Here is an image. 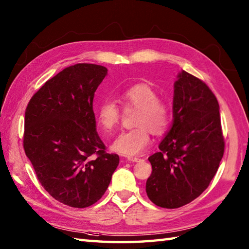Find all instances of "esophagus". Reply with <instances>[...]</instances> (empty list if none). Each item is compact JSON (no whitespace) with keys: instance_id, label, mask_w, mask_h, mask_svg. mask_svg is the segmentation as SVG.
<instances>
[{"instance_id":"34e87169","label":"esophagus","mask_w":249,"mask_h":249,"mask_svg":"<svg viewBox=\"0 0 249 249\" xmlns=\"http://www.w3.org/2000/svg\"><path fill=\"white\" fill-rule=\"evenodd\" d=\"M127 160L137 162V161H139V160H140V158H138V157H131V156H129V157H127Z\"/></svg>"}]
</instances>
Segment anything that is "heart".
Returning a JSON list of instances; mask_svg holds the SVG:
<instances>
[{"label":"heart","mask_w":249,"mask_h":249,"mask_svg":"<svg viewBox=\"0 0 249 249\" xmlns=\"http://www.w3.org/2000/svg\"><path fill=\"white\" fill-rule=\"evenodd\" d=\"M125 110L138 109L134 119L137 127L124 131L112 144V150L121 155H139L150 144V131L160 135L170 123L169 105L158 98L157 91L146 83H136L125 89L120 95ZM98 125L107 133H112L122 119L119 106L113 100L106 99L99 104L96 111Z\"/></svg>","instance_id":"b5f03b06"}]
</instances>
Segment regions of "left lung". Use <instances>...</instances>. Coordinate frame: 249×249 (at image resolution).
Listing matches in <instances>:
<instances>
[{
	"label": "left lung",
	"mask_w": 249,
	"mask_h": 249,
	"mask_svg": "<svg viewBox=\"0 0 249 249\" xmlns=\"http://www.w3.org/2000/svg\"><path fill=\"white\" fill-rule=\"evenodd\" d=\"M219 105L201 79L185 71L174 83L173 125L149 157L147 197L157 206L178 209L209 187L224 156Z\"/></svg>",
	"instance_id": "1"
}]
</instances>
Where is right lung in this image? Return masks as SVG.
I'll return each mask as SVG.
<instances>
[{
    "label": "right lung",
    "mask_w": 249,
    "mask_h": 249,
    "mask_svg": "<svg viewBox=\"0 0 249 249\" xmlns=\"http://www.w3.org/2000/svg\"><path fill=\"white\" fill-rule=\"evenodd\" d=\"M108 70L80 63L49 79L26 106L23 149L47 193L71 208L103 197L120 157L96 131L94 93Z\"/></svg>",
    "instance_id": "add662e5"
}]
</instances>
